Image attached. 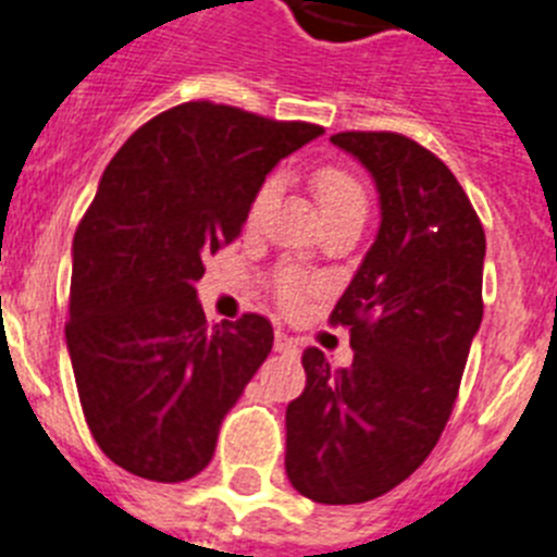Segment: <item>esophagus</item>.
<instances>
[{"label": "esophagus", "mask_w": 557, "mask_h": 557, "mask_svg": "<svg viewBox=\"0 0 557 557\" xmlns=\"http://www.w3.org/2000/svg\"><path fill=\"white\" fill-rule=\"evenodd\" d=\"M274 350L277 352H288V356H297V342L285 331L274 333Z\"/></svg>", "instance_id": "esophagus-1"}]
</instances>
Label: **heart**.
Wrapping results in <instances>:
<instances>
[{
    "label": "heart",
    "mask_w": 557,
    "mask_h": 557,
    "mask_svg": "<svg viewBox=\"0 0 557 557\" xmlns=\"http://www.w3.org/2000/svg\"><path fill=\"white\" fill-rule=\"evenodd\" d=\"M311 182L313 193H317L319 198V207L325 212V219L327 215H336V212L342 210H350V207H367L364 185L359 182V176H352V173L347 171V168H342V164H322V168L313 171ZM277 187V173H272V176H265L263 182H260L258 190H255V196H251L249 201V210H246V224H258V219L263 215V210L274 198ZM272 285L274 297H277V302L285 311H297V308H302L308 302V297L317 292V283H313L308 274L297 272V269H288V265H283V269L274 272Z\"/></svg>",
    "instance_id": "heart-1"
}]
</instances>
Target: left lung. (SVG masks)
<instances>
[{
  "label": "left lung",
  "mask_w": 557,
  "mask_h": 557,
  "mask_svg": "<svg viewBox=\"0 0 557 557\" xmlns=\"http://www.w3.org/2000/svg\"><path fill=\"white\" fill-rule=\"evenodd\" d=\"M331 143L375 178L381 230L331 313L350 331L352 364L302 352L285 473L319 505H359L412 476L451 418L485 308V230L446 162L414 139L342 132Z\"/></svg>",
  "instance_id": "8db88e82"
}]
</instances>
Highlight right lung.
<instances>
[{"label": "right lung", "instance_id": "1", "mask_svg": "<svg viewBox=\"0 0 557 557\" xmlns=\"http://www.w3.org/2000/svg\"><path fill=\"white\" fill-rule=\"evenodd\" d=\"M325 132L190 100L137 128L106 168L72 244L66 347L100 451L134 476L205 471L224 414L272 352V322L207 325L205 258L244 230L258 185Z\"/></svg>", "mask_w": 557, "mask_h": 557}]
</instances>
